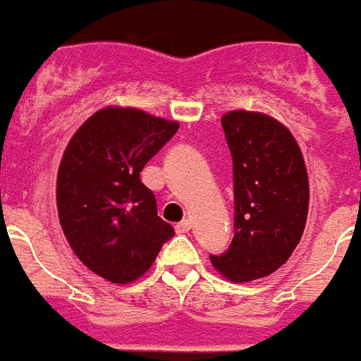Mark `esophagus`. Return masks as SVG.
Returning a JSON list of instances; mask_svg holds the SVG:
<instances>
[{"label":"esophagus","instance_id":"34e87169","mask_svg":"<svg viewBox=\"0 0 361 361\" xmlns=\"http://www.w3.org/2000/svg\"><path fill=\"white\" fill-rule=\"evenodd\" d=\"M189 231H191V221H189V219H185V221H181V223L176 224V233L183 234V233H189Z\"/></svg>","mask_w":361,"mask_h":361}]
</instances>
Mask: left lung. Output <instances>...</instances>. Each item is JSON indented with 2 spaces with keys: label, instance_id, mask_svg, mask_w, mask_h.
<instances>
[{
  "label": "left lung",
  "instance_id": "8db88e82",
  "mask_svg": "<svg viewBox=\"0 0 361 361\" xmlns=\"http://www.w3.org/2000/svg\"><path fill=\"white\" fill-rule=\"evenodd\" d=\"M221 125L233 156L234 236L211 262L244 283L274 274L293 254L307 223L309 180L295 138L276 119L231 111Z\"/></svg>",
  "mask_w": 361,
  "mask_h": 361
}]
</instances>
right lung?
<instances>
[{"label": "right lung", "instance_id": "1", "mask_svg": "<svg viewBox=\"0 0 361 361\" xmlns=\"http://www.w3.org/2000/svg\"><path fill=\"white\" fill-rule=\"evenodd\" d=\"M176 133L178 123L109 107L85 121L64 152L56 185L62 231L75 256L113 283L142 276L176 234L140 181Z\"/></svg>", "mask_w": 361, "mask_h": 361}]
</instances>
